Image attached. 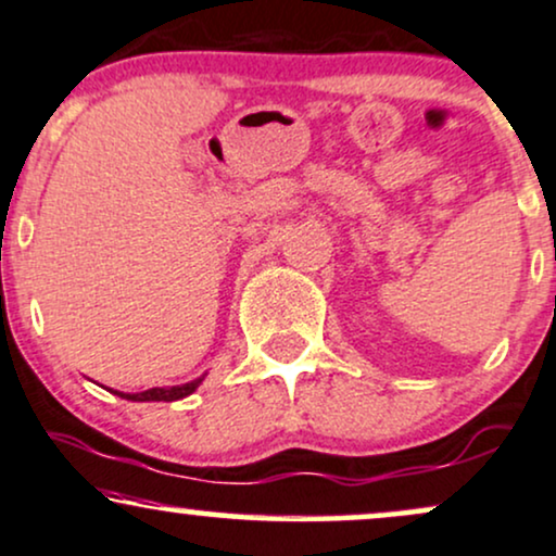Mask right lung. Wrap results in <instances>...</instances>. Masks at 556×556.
Returning a JSON list of instances; mask_svg holds the SVG:
<instances>
[{
  "mask_svg": "<svg viewBox=\"0 0 556 556\" xmlns=\"http://www.w3.org/2000/svg\"><path fill=\"white\" fill-rule=\"evenodd\" d=\"M200 382H202V377H200V380H194V382L176 384V388H150V390H146V393H132V395L116 393V395L127 397V401H179V397L192 395L194 390H198Z\"/></svg>",
  "mask_w": 556,
  "mask_h": 556,
  "instance_id": "add662e5",
  "label": "right lung"
}]
</instances>
